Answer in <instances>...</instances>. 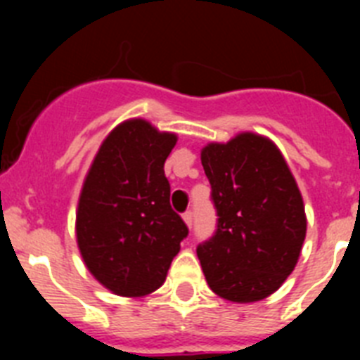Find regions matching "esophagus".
<instances>
[{"label":"esophagus","instance_id":"1","mask_svg":"<svg viewBox=\"0 0 360 360\" xmlns=\"http://www.w3.org/2000/svg\"><path fill=\"white\" fill-rule=\"evenodd\" d=\"M182 218H184V221L187 224V227H191V225H193V219H195V216H193V212H191V211H186V212H184Z\"/></svg>","mask_w":360,"mask_h":360}]
</instances>
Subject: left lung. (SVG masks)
Listing matches in <instances>:
<instances>
[{
	"mask_svg": "<svg viewBox=\"0 0 360 360\" xmlns=\"http://www.w3.org/2000/svg\"><path fill=\"white\" fill-rule=\"evenodd\" d=\"M218 224L196 247L207 285L219 297L254 303L292 274L307 236L299 187L281 151L256 133L202 149Z\"/></svg>",
	"mask_w": 360,
	"mask_h": 360,
	"instance_id": "obj_1",
	"label": "left lung"
}]
</instances>
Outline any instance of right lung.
Returning a JSON list of instances; mask_svg holds the SVG:
<instances>
[{"instance_id":"1","label":"right lung","mask_w":360,"mask_h":360,"mask_svg":"<svg viewBox=\"0 0 360 360\" xmlns=\"http://www.w3.org/2000/svg\"><path fill=\"white\" fill-rule=\"evenodd\" d=\"M176 144L148 120L119 124L98 148L79 196L75 234L84 265L117 295L162 287L189 234L171 209L164 162Z\"/></svg>"}]
</instances>
